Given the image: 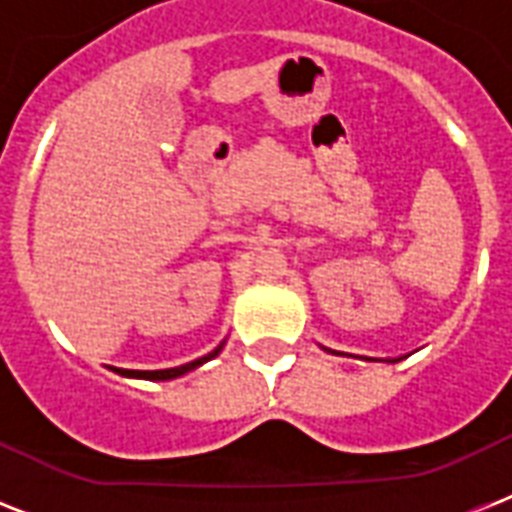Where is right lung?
Listing matches in <instances>:
<instances>
[{
  "instance_id": "add662e5",
  "label": "right lung",
  "mask_w": 512,
  "mask_h": 512,
  "mask_svg": "<svg viewBox=\"0 0 512 512\" xmlns=\"http://www.w3.org/2000/svg\"><path fill=\"white\" fill-rule=\"evenodd\" d=\"M217 353H220V348L212 350L209 356L204 358H196V361H191V364H183V366H175V369H156V372H130V369H124V372H116L119 374H127V377H143V380H172V377H180V374L191 372V369H196V366H201L204 361H209V358H215Z\"/></svg>"
}]
</instances>
